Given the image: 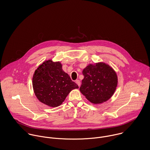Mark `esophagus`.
<instances>
[{"instance_id":"1","label":"esophagus","mask_w":150,"mask_h":150,"mask_svg":"<svg viewBox=\"0 0 150 150\" xmlns=\"http://www.w3.org/2000/svg\"><path fill=\"white\" fill-rule=\"evenodd\" d=\"M76 83L77 84V85L79 86H80V84H81V83H80V81L79 80H76Z\"/></svg>"}]
</instances>
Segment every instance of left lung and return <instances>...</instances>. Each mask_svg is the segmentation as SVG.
I'll return each instance as SVG.
<instances>
[{"mask_svg":"<svg viewBox=\"0 0 150 150\" xmlns=\"http://www.w3.org/2000/svg\"><path fill=\"white\" fill-rule=\"evenodd\" d=\"M81 93L91 103L106 102L114 93L118 77L114 70L104 62L88 64L83 70Z\"/></svg>","mask_w":150,"mask_h":150,"instance_id":"8db88e82","label":"left lung"}]
</instances>
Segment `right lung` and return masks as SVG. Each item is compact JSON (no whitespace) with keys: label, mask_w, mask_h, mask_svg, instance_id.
Listing matches in <instances>:
<instances>
[{"label":"right lung","mask_w":150,"mask_h":150,"mask_svg":"<svg viewBox=\"0 0 150 150\" xmlns=\"http://www.w3.org/2000/svg\"><path fill=\"white\" fill-rule=\"evenodd\" d=\"M32 86L38 100L48 106H60L70 91L79 86L62 70L60 62L45 61L35 71Z\"/></svg>","instance_id":"add662e5"}]
</instances>
